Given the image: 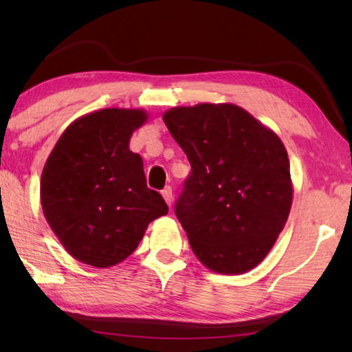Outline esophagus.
<instances>
[{
    "mask_svg": "<svg viewBox=\"0 0 352 352\" xmlns=\"http://www.w3.org/2000/svg\"><path fill=\"white\" fill-rule=\"evenodd\" d=\"M162 195H163V199H165V201L168 204V206H171L173 205V190H171V187H165V189L162 190Z\"/></svg>",
    "mask_w": 352,
    "mask_h": 352,
    "instance_id": "1",
    "label": "esophagus"
}]
</instances>
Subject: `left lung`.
I'll return each instance as SVG.
<instances>
[{"label":"left lung","instance_id":"left-lung-1","mask_svg":"<svg viewBox=\"0 0 352 352\" xmlns=\"http://www.w3.org/2000/svg\"><path fill=\"white\" fill-rule=\"evenodd\" d=\"M163 122L192 166L175 208L192 252L213 272L252 271L271 252L292 208L280 138L230 102L173 107Z\"/></svg>","mask_w":352,"mask_h":352}]
</instances>
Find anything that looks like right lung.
<instances>
[{
    "label": "right lung",
    "instance_id": "right-lung-1",
    "mask_svg": "<svg viewBox=\"0 0 352 352\" xmlns=\"http://www.w3.org/2000/svg\"><path fill=\"white\" fill-rule=\"evenodd\" d=\"M148 120L142 109L109 107L72 122L45 163L40 199L45 218L69 254L110 267L138 248L147 226L168 206L148 189L133 133Z\"/></svg>",
    "mask_w": 352,
    "mask_h": 352
}]
</instances>
